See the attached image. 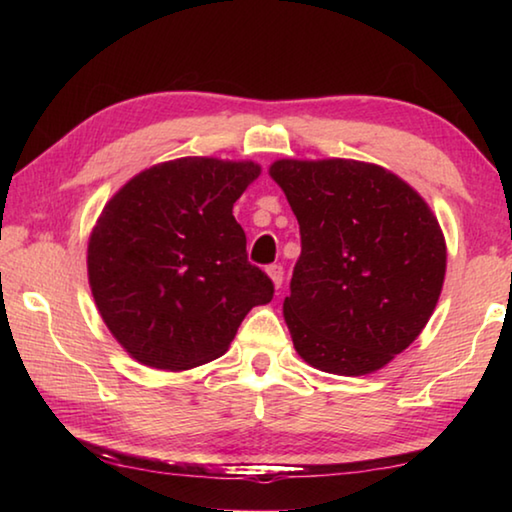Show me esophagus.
<instances>
[{
  "instance_id": "1",
  "label": "esophagus",
  "mask_w": 512,
  "mask_h": 512,
  "mask_svg": "<svg viewBox=\"0 0 512 512\" xmlns=\"http://www.w3.org/2000/svg\"><path fill=\"white\" fill-rule=\"evenodd\" d=\"M266 273H268V277H271V282L275 284V289H280L284 282V268L280 264H271L266 268Z\"/></svg>"
}]
</instances>
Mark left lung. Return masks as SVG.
<instances>
[{"mask_svg":"<svg viewBox=\"0 0 512 512\" xmlns=\"http://www.w3.org/2000/svg\"><path fill=\"white\" fill-rule=\"evenodd\" d=\"M271 178L300 225L284 298L293 348L309 366L370 375L418 339L445 282L447 246L424 198L357 160H277Z\"/></svg>","mask_w":512,"mask_h":512,"instance_id":"1","label":"left lung"}]
</instances>
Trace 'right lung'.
<instances>
[{
    "instance_id": "add662e5",
    "label": "right lung",
    "mask_w": 512,
    "mask_h": 512,
    "mask_svg": "<svg viewBox=\"0 0 512 512\" xmlns=\"http://www.w3.org/2000/svg\"><path fill=\"white\" fill-rule=\"evenodd\" d=\"M259 171L216 158L162 162L103 207L88 244L90 289L135 361L178 372L219 359L248 311L273 300L232 216Z\"/></svg>"
}]
</instances>
